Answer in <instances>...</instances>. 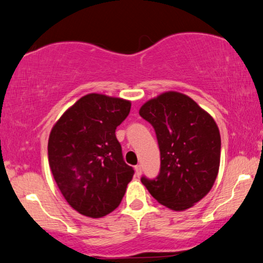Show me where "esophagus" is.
Segmentation results:
<instances>
[{
	"mask_svg": "<svg viewBox=\"0 0 263 263\" xmlns=\"http://www.w3.org/2000/svg\"><path fill=\"white\" fill-rule=\"evenodd\" d=\"M135 169H136V175L138 176V177H139L140 175H141V166H140V164H137V166L135 167Z\"/></svg>",
	"mask_w": 263,
	"mask_h": 263,
	"instance_id": "obj_1",
	"label": "esophagus"
}]
</instances>
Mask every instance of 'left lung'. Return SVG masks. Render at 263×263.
I'll list each match as a JSON object with an SVG mask.
<instances>
[{
  "instance_id": "left-lung-1",
  "label": "left lung",
  "mask_w": 263,
  "mask_h": 263,
  "mask_svg": "<svg viewBox=\"0 0 263 263\" xmlns=\"http://www.w3.org/2000/svg\"><path fill=\"white\" fill-rule=\"evenodd\" d=\"M139 115L154 127L160 173L141 182L157 201L174 211L194 206L211 190L220 163L217 124L189 96L167 91L146 102Z\"/></svg>"
}]
</instances>
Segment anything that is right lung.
<instances>
[{
  "mask_svg": "<svg viewBox=\"0 0 263 263\" xmlns=\"http://www.w3.org/2000/svg\"><path fill=\"white\" fill-rule=\"evenodd\" d=\"M130 109V101L88 94L52 127L47 146L51 172L66 201L83 216L112 212L135 174L115 133Z\"/></svg>",
  "mask_w": 263,
  "mask_h": 263,
  "instance_id": "obj_1",
  "label": "right lung"
}]
</instances>
